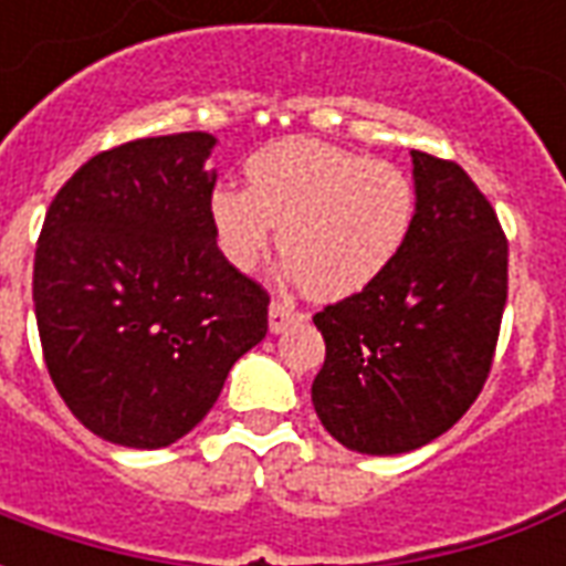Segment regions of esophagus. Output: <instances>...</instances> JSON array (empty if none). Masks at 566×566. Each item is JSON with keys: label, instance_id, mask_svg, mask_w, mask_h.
Masks as SVG:
<instances>
[{"label": "esophagus", "instance_id": "1", "mask_svg": "<svg viewBox=\"0 0 566 566\" xmlns=\"http://www.w3.org/2000/svg\"><path fill=\"white\" fill-rule=\"evenodd\" d=\"M303 321V312L287 303V300H272L270 303V333H282L287 331L291 324Z\"/></svg>", "mask_w": 566, "mask_h": 566}]
</instances>
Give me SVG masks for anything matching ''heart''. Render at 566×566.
I'll return each mask as SVG.
<instances>
[{
	"mask_svg": "<svg viewBox=\"0 0 566 566\" xmlns=\"http://www.w3.org/2000/svg\"><path fill=\"white\" fill-rule=\"evenodd\" d=\"M245 187H214L209 223L221 254L251 272L275 242L308 294H360L400 258L416 185L385 160L318 139H284L245 163Z\"/></svg>",
	"mask_w": 566,
	"mask_h": 566,
	"instance_id": "heart-1",
	"label": "heart"
}]
</instances>
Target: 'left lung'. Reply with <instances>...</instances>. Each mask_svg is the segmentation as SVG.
I'll return each mask as SVG.
<instances>
[{"label": "left lung", "mask_w": 566, "mask_h": 566, "mask_svg": "<svg viewBox=\"0 0 566 566\" xmlns=\"http://www.w3.org/2000/svg\"><path fill=\"white\" fill-rule=\"evenodd\" d=\"M416 218L400 258L315 315L327 357L312 381L345 449L403 454L442 437L482 391L506 306V235L458 163L412 150Z\"/></svg>", "instance_id": "obj_1"}]
</instances>
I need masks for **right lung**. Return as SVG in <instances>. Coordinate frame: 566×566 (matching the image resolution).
<instances>
[{
	"label": "right lung",
	"instance_id": "right-lung-1",
	"mask_svg": "<svg viewBox=\"0 0 566 566\" xmlns=\"http://www.w3.org/2000/svg\"><path fill=\"white\" fill-rule=\"evenodd\" d=\"M211 133L136 139L81 166L44 214L32 303L72 416L127 449H166L209 416L266 336V291L218 251Z\"/></svg>",
	"mask_w": 566,
	"mask_h": 566
}]
</instances>
